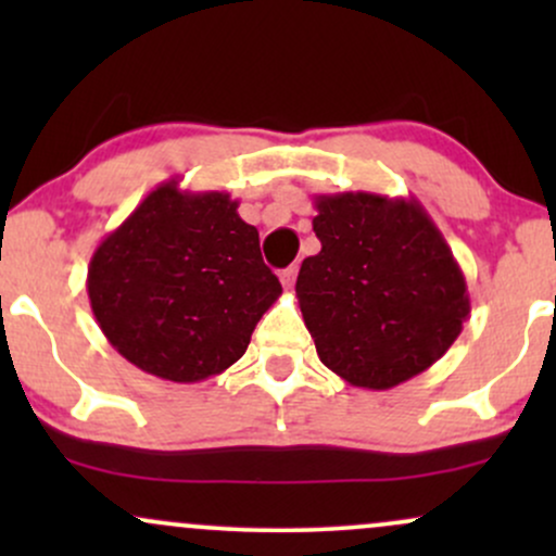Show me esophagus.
Instances as JSON below:
<instances>
[{
  "label": "esophagus",
  "mask_w": 556,
  "mask_h": 556,
  "mask_svg": "<svg viewBox=\"0 0 556 556\" xmlns=\"http://www.w3.org/2000/svg\"><path fill=\"white\" fill-rule=\"evenodd\" d=\"M279 279H282V287L290 290V287L295 285V279H298V266H287V269L279 274Z\"/></svg>",
  "instance_id": "obj_1"
}]
</instances>
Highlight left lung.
I'll list each match as a JSON object with an SVG mask.
<instances>
[{
  "label": "left lung",
  "mask_w": 556,
  "mask_h": 556,
  "mask_svg": "<svg viewBox=\"0 0 556 556\" xmlns=\"http://www.w3.org/2000/svg\"><path fill=\"white\" fill-rule=\"evenodd\" d=\"M321 251L303 261L298 303L318 358L363 389L431 368L470 314L465 274L416 198L316 195Z\"/></svg>",
  "instance_id": "obj_1"
}]
</instances>
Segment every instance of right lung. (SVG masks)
<instances>
[{
	"mask_svg": "<svg viewBox=\"0 0 556 556\" xmlns=\"http://www.w3.org/2000/svg\"><path fill=\"white\" fill-rule=\"evenodd\" d=\"M86 287L112 348L175 384L227 371L282 295L238 201L182 190L180 180L151 190L99 242Z\"/></svg>",
	"mask_w": 556,
	"mask_h": 556,
	"instance_id": "right-lung-1",
	"label": "right lung"
}]
</instances>
